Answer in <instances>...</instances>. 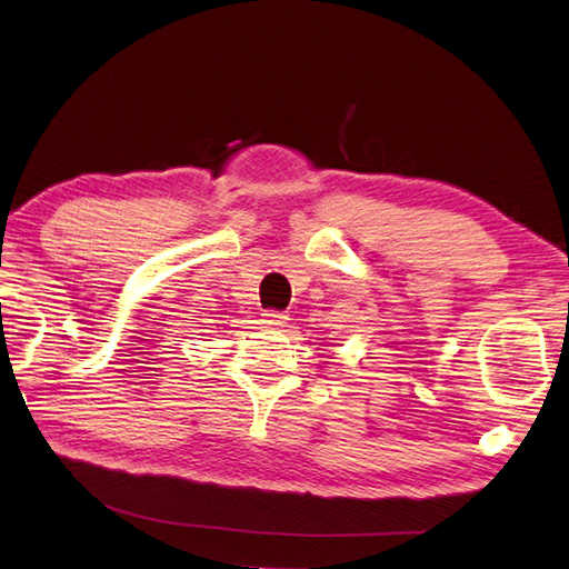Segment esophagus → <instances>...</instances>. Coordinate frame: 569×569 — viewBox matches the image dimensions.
Returning <instances> with one entry per match:
<instances>
[{
    "instance_id": "1",
    "label": "esophagus",
    "mask_w": 569,
    "mask_h": 569,
    "mask_svg": "<svg viewBox=\"0 0 569 569\" xmlns=\"http://www.w3.org/2000/svg\"><path fill=\"white\" fill-rule=\"evenodd\" d=\"M263 325L268 327H282L287 322V316L280 313V311H263Z\"/></svg>"
}]
</instances>
